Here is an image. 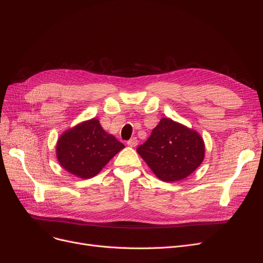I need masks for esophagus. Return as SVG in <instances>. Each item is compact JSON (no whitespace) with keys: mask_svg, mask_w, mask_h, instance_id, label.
<instances>
[{"mask_svg":"<svg viewBox=\"0 0 263 263\" xmlns=\"http://www.w3.org/2000/svg\"><path fill=\"white\" fill-rule=\"evenodd\" d=\"M138 144V140L136 137H133L132 139H129L128 141H127V145H128L129 147H136Z\"/></svg>","mask_w":263,"mask_h":263,"instance_id":"1","label":"esophagus"}]
</instances>
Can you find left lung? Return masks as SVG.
<instances>
[{"mask_svg": "<svg viewBox=\"0 0 263 263\" xmlns=\"http://www.w3.org/2000/svg\"><path fill=\"white\" fill-rule=\"evenodd\" d=\"M137 153L158 179L177 182L201 165L205 144L196 130L163 117L145 144L137 148Z\"/></svg>", "mask_w": 263, "mask_h": 263, "instance_id": "1", "label": "left lung"}]
</instances>
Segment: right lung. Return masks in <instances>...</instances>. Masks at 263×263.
Wrapping results in <instances>:
<instances>
[{"label": "right lung", "mask_w": 263, "mask_h": 263, "mask_svg": "<svg viewBox=\"0 0 263 263\" xmlns=\"http://www.w3.org/2000/svg\"><path fill=\"white\" fill-rule=\"evenodd\" d=\"M124 147L112 134L102 128L98 118H92L62 133L55 145V155L67 172L90 179Z\"/></svg>", "instance_id": "add662e5"}]
</instances>
